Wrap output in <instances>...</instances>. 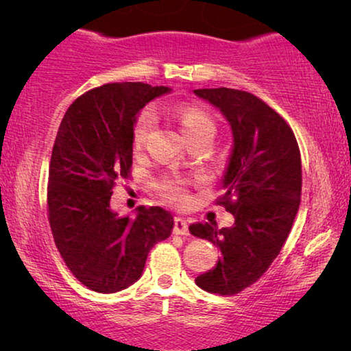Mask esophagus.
I'll list each match as a JSON object with an SVG mask.
<instances>
[{
	"label": "esophagus",
	"instance_id": "esophagus-1",
	"mask_svg": "<svg viewBox=\"0 0 351 351\" xmlns=\"http://www.w3.org/2000/svg\"><path fill=\"white\" fill-rule=\"evenodd\" d=\"M172 232H174V234H182V237H184V234H189V223H186V220L182 217H176Z\"/></svg>",
	"mask_w": 351,
	"mask_h": 351
}]
</instances>
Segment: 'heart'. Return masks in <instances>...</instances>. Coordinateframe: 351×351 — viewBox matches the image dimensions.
I'll use <instances>...</instances> for the list:
<instances>
[{"instance_id":"b5f03b06","label":"heart","mask_w":351,"mask_h":351,"mask_svg":"<svg viewBox=\"0 0 351 351\" xmlns=\"http://www.w3.org/2000/svg\"><path fill=\"white\" fill-rule=\"evenodd\" d=\"M172 117L180 124L182 132L190 143L196 141H213L217 134V121L213 114L196 104H176L171 107ZM156 118L153 110L145 108L137 114L132 126V145L142 148L155 131ZM158 191L167 203L184 204L186 201V180L179 176L165 177L158 184Z\"/></svg>"}]
</instances>
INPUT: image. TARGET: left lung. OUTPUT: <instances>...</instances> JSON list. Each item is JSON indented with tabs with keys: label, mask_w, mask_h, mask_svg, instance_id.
I'll return each instance as SVG.
<instances>
[{
	"label": "left lung",
	"mask_w": 351,
	"mask_h": 351,
	"mask_svg": "<svg viewBox=\"0 0 351 351\" xmlns=\"http://www.w3.org/2000/svg\"><path fill=\"white\" fill-rule=\"evenodd\" d=\"M195 94L225 114L234 142L217 199L234 223L190 225L193 237L220 251L213 270L195 282L213 294L234 295L268 270L289 237L302 195L300 150L289 124L254 94L230 88Z\"/></svg>",
	"instance_id": "left-lung-1"
}]
</instances>
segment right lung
Instances as JSON below:
<instances>
[{
    "mask_svg": "<svg viewBox=\"0 0 351 351\" xmlns=\"http://www.w3.org/2000/svg\"><path fill=\"white\" fill-rule=\"evenodd\" d=\"M169 90L104 84L80 95L62 118L49 162L47 219L69 270L90 291L112 294L136 282L150 249L174 227L160 206H141L136 217L110 209L117 180L131 179L137 113Z\"/></svg>",
    "mask_w": 351,
    "mask_h": 351,
    "instance_id": "right-lung-1",
    "label": "right lung"
}]
</instances>
